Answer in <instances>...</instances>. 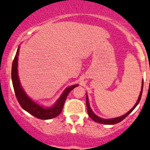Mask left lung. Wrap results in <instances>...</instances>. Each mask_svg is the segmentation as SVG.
<instances>
[{
	"instance_id": "1",
	"label": "left lung",
	"mask_w": 150,
	"mask_h": 150,
	"mask_svg": "<svg viewBox=\"0 0 150 150\" xmlns=\"http://www.w3.org/2000/svg\"><path fill=\"white\" fill-rule=\"evenodd\" d=\"M142 91H143V83H142V91H141V92H140V94H139V96L138 101H137V103H136L135 105H134V107H133V108L131 109V110H130V111H128V112L126 113V114L124 115L120 116V117H116V118H112V119H103V118H101V117H98L97 115H95L94 113L93 112V111H92L91 109L90 106H89L88 99V96H86V105H87L88 114L89 117H90L92 119V120H94V121L96 122H99V123L106 124V125H113V124L118 123V122H121L122 120H124V119H125V117H126L127 116H128V115H129L130 113H131V112H132L133 110H134V109L136 108V107H137V106L138 105V104L139 103V102H140L141 98H142Z\"/></svg>"
}]
</instances>
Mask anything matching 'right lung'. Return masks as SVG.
Wrapping results in <instances>:
<instances>
[{
	"label": "right lung",
	"mask_w": 150,
	"mask_h": 150,
	"mask_svg": "<svg viewBox=\"0 0 150 150\" xmlns=\"http://www.w3.org/2000/svg\"><path fill=\"white\" fill-rule=\"evenodd\" d=\"M19 51V46L17 49V51H16V55H15L11 68L12 83H13L14 93L15 95H16V99H17L18 102H19L21 107L25 111H27L30 114H31L32 115L37 117V118L41 119V120H48V119H51L54 118V117H56L62 111L63 106H64L67 97V95L69 94V93L72 89L75 88L78 85H74V86H70V87L66 88L65 91L63 92L61 97L58 99L57 103L54 104L52 107H51V108H44V107L35 103L32 99H30L27 96V94L24 91L22 87L21 86L20 82H19L17 72Z\"/></svg>",
	"instance_id": "obj_1"
}]
</instances>
